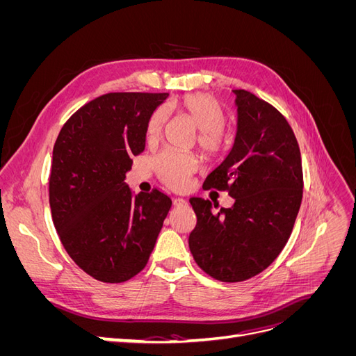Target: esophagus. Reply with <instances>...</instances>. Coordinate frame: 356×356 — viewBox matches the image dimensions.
<instances>
[{
    "label": "esophagus",
    "mask_w": 356,
    "mask_h": 356,
    "mask_svg": "<svg viewBox=\"0 0 356 356\" xmlns=\"http://www.w3.org/2000/svg\"><path fill=\"white\" fill-rule=\"evenodd\" d=\"M184 204H187L186 199H182V197H175L174 199V207L179 208V207H184Z\"/></svg>",
    "instance_id": "esophagus-1"
}]
</instances>
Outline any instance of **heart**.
I'll use <instances>...</instances> for the list:
<instances>
[{"label":"heart","mask_w":356,"mask_h":356,"mask_svg":"<svg viewBox=\"0 0 356 356\" xmlns=\"http://www.w3.org/2000/svg\"><path fill=\"white\" fill-rule=\"evenodd\" d=\"M177 111L197 127V144L203 154L215 159L222 156L230 145V135L225 129V110L222 104L209 93H188L177 101L160 106L147 124L148 141H156L165 131L168 113ZM159 179L172 190H184L199 168V159L193 153L165 149L153 161Z\"/></svg>","instance_id":"1"}]
</instances>
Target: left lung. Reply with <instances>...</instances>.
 Instances as JSON below:
<instances>
[{"instance_id":"8db88e82","label":"left lung","mask_w":356,"mask_h":356,"mask_svg":"<svg viewBox=\"0 0 356 356\" xmlns=\"http://www.w3.org/2000/svg\"><path fill=\"white\" fill-rule=\"evenodd\" d=\"M234 93V145L203 182L204 190L227 191L233 207L190 199L197 217L190 251L202 270L221 282L246 281L276 260L303 199L300 147L286 118L251 92Z\"/></svg>"}]
</instances>
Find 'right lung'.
<instances>
[{
  "instance_id": "right-lung-1",
  "label": "right lung",
  "mask_w": 356,
  "mask_h": 356,
  "mask_svg": "<svg viewBox=\"0 0 356 356\" xmlns=\"http://www.w3.org/2000/svg\"><path fill=\"white\" fill-rule=\"evenodd\" d=\"M168 93L111 92L75 111L53 147L51 218L81 270L120 284L147 266L172 200L163 191L132 196L124 182L145 148L147 124Z\"/></svg>"
}]
</instances>
